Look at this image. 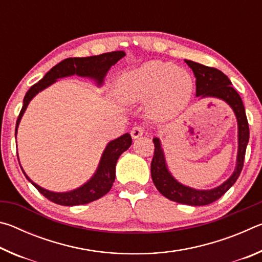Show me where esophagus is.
Listing matches in <instances>:
<instances>
[{"label": "esophagus", "instance_id": "1", "mask_svg": "<svg viewBox=\"0 0 262 262\" xmlns=\"http://www.w3.org/2000/svg\"><path fill=\"white\" fill-rule=\"evenodd\" d=\"M145 133V129L143 126H134L130 130V135L133 139H137V137L142 136Z\"/></svg>", "mask_w": 262, "mask_h": 262}]
</instances>
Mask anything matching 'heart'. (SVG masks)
Masks as SVG:
<instances>
[{
    "mask_svg": "<svg viewBox=\"0 0 262 262\" xmlns=\"http://www.w3.org/2000/svg\"><path fill=\"white\" fill-rule=\"evenodd\" d=\"M194 78L173 63L151 61L119 79V90L133 101H150V110L159 118L181 112L192 99Z\"/></svg>",
    "mask_w": 262,
    "mask_h": 262,
    "instance_id": "obj_1",
    "label": "heart"
}]
</instances>
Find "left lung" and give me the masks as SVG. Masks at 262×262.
Masks as SVG:
<instances>
[{
  "mask_svg": "<svg viewBox=\"0 0 262 262\" xmlns=\"http://www.w3.org/2000/svg\"><path fill=\"white\" fill-rule=\"evenodd\" d=\"M185 62L193 70L194 76L196 77V96L216 97V98L223 99L231 106L236 114L238 121V156L236 170L225 183L214 189L198 190L186 187L179 184L167 171L161 142L158 139H154L155 152L151 162V178L158 192L168 200L189 206H206L219 200L222 195L227 193L229 188L236 183L244 166L246 147L250 139V129H248L243 100L238 92L232 88L227 75H224L219 69L207 67L198 62L190 60H185Z\"/></svg>",
  "mask_w": 262,
  "mask_h": 262,
  "instance_id": "left-lung-1",
  "label": "left lung"
}]
</instances>
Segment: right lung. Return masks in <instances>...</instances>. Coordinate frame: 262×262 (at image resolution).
Segmentation results:
<instances>
[{
    "label": "right lung",
    "instance_id": "right-lung-1",
    "mask_svg": "<svg viewBox=\"0 0 262 262\" xmlns=\"http://www.w3.org/2000/svg\"><path fill=\"white\" fill-rule=\"evenodd\" d=\"M125 52L118 51V52H110L104 53L100 55L89 56V57H68L60 63L54 66L50 72H48L45 76H43L40 81L35 83L34 85L29 89L26 92L23 100V107H21L18 118H17L16 122V132L17 134V127L19 125V121L23 114L25 112L26 107L30 103V100L38 94L39 91L43 90V89L50 86L52 83H54L57 78H62L66 76H70V75H78V76L84 77H91L97 81L98 85H100L104 81V77L108 69L112 67L113 64L122 59L125 56ZM132 144V136L126 133L119 139L111 141L106 147L105 151L101 156L99 166L97 168L95 176L77 189H74L72 192L66 193H55L50 192V190L41 188L40 186L34 184L28 176L26 177L31 184H32L35 188L41 193L43 196L47 198L48 200L57 203L61 206H78V205H85V203L92 202L104 196L105 194L108 193V190L112 187L115 179V165H117V161L120 155L126 151V150L130 147ZM21 167V166H20Z\"/></svg>",
    "mask_w": 262,
    "mask_h": 262
}]
</instances>
